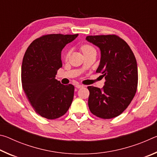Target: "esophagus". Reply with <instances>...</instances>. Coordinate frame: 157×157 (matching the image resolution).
<instances>
[{"mask_svg":"<svg viewBox=\"0 0 157 157\" xmlns=\"http://www.w3.org/2000/svg\"><path fill=\"white\" fill-rule=\"evenodd\" d=\"M84 86H83V85H82V84H76L75 85V87H76V88L77 89H80V88H82V87H83Z\"/></svg>","mask_w":157,"mask_h":157,"instance_id":"esophagus-1","label":"esophagus"}]
</instances>
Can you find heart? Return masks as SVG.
Listing matches in <instances>:
<instances>
[{"label": "heart", "instance_id": "heart-1", "mask_svg": "<svg viewBox=\"0 0 157 157\" xmlns=\"http://www.w3.org/2000/svg\"><path fill=\"white\" fill-rule=\"evenodd\" d=\"M80 49H81V50L82 51V52L85 53V52H88V51H89V50H93V49H94V48L91 46H90V45H89V44H84V45H82V46L80 47ZM69 55H70V52H69V51L66 52V55H65V59H68V57H69Z\"/></svg>", "mask_w": 157, "mask_h": 157}]
</instances>
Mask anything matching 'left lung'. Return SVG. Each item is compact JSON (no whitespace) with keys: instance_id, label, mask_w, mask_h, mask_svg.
Listing matches in <instances>:
<instances>
[{"instance_id":"left-lung-1","label":"left lung","mask_w":157,"mask_h":157,"mask_svg":"<svg viewBox=\"0 0 157 157\" xmlns=\"http://www.w3.org/2000/svg\"><path fill=\"white\" fill-rule=\"evenodd\" d=\"M86 39L99 48L100 65L96 73L105 77L102 89L88 86V105L94 115L103 119L115 118L131 103L138 86L136 58L129 45L118 36H87Z\"/></svg>"}]
</instances>
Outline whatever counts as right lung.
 I'll return each mask as SVG.
<instances>
[{
	"mask_svg": "<svg viewBox=\"0 0 157 157\" xmlns=\"http://www.w3.org/2000/svg\"><path fill=\"white\" fill-rule=\"evenodd\" d=\"M78 34H51L35 39L26 50L21 66L23 91L34 110L47 119H56L67 112L74 96V86L55 79L62 66L61 52Z\"/></svg>",
	"mask_w": 157,
	"mask_h": 157,
	"instance_id": "obj_1",
	"label": "right lung"
}]
</instances>
